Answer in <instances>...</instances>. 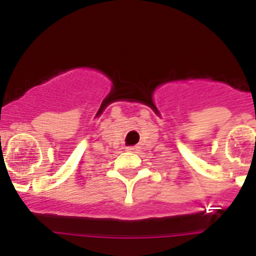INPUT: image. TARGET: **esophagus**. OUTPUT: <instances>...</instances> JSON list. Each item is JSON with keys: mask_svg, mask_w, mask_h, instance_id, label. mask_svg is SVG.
I'll use <instances>...</instances> for the list:
<instances>
[{"mask_svg": "<svg viewBox=\"0 0 256 256\" xmlns=\"http://www.w3.org/2000/svg\"><path fill=\"white\" fill-rule=\"evenodd\" d=\"M137 146H130V148H126V150L128 151H137Z\"/></svg>", "mask_w": 256, "mask_h": 256, "instance_id": "obj_1", "label": "esophagus"}]
</instances>
